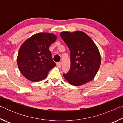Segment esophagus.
Listing matches in <instances>:
<instances>
[{
	"mask_svg": "<svg viewBox=\"0 0 123 123\" xmlns=\"http://www.w3.org/2000/svg\"><path fill=\"white\" fill-rule=\"evenodd\" d=\"M57 67L59 68H61V65H62V63L61 62H57V63H56Z\"/></svg>",
	"mask_w": 123,
	"mask_h": 123,
	"instance_id": "34e87169",
	"label": "esophagus"
}]
</instances>
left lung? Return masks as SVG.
Segmentation results:
<instances>
[{
    "label": "left lung",
    "mask_w": 123,
    "mask_h": 123,
    "mask_svg": "<svg viewBox=\"0 0 123 123\" xmlns=\"http://www.w3.org/2000/svg\"><path fill=\"white\" fill-rule=\"evenodd\" d=\"M70 51V68L64 78L74 86H80L94 79L100 68L101 57L95 43L85 32L77 31L60 34Z\"/></svg>",
    "instance_id": "obj_1"
}]
</instances>
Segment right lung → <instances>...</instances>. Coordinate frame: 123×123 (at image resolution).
<instances>
[{
	"label": "right lung",
	"instance_id": "obj_1",
	"mask_svg": "<svg viewBox=\"0 0 123 123\" xmlns=\"http://www.w3.org/2000/svg\"><path fill=\"white\" fill-rule=\"evenodd\" d=\"M57 36L49 33H38L23 43L17 62L23 75L31 81L37 82L46 78L56 66L49 48Z\"/></svg>",
	"mask_w": 123,
	"mask_h": 123
}]
</instances>
